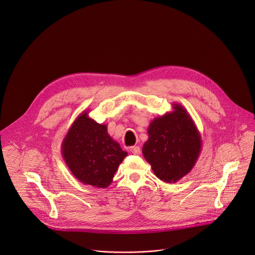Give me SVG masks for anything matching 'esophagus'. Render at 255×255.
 Returning a JSON list of instances; mask_svg holds the SVG:
<instances>
[{
	"label": "esophagus",
	"instance_id": "obj_1",
	"mask_svg": "<svg viewBox=\"0 0 255 255\" xmlns=\"http://www.w3.org/2000/svg\"><path fill=\"white\" fill-rule=\"evenodd\" d=\"M130 151H131V153H133V154H135V155H138V154H140L141 149H140L139 146H132V147L130 148Z\"/></svg>",
	"mask_w": 255,
	"mask_h": 255
}]
</instances>
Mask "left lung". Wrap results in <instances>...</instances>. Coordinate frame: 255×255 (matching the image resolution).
<instances>
[{"label": "left lung", "mask_w": 255, "mask_h": 255, "mask_svg": "<svg viewBox=\"0 0 255 255\" xmlns=\"http://www.w3.org/2000/svg\"><path fill=\"white\" fill-rule=\"evenodd\" d=\"M172 109L150 122L142 153L159 179L174 184L195 166L202 150V138L186 109L176 103Z\"/></svg>", "instance_id": "obj_1"}]
</instances>
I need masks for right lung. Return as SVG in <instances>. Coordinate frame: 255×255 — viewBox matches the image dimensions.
<instances>
[{
    "mask_svg": "<svg viewBox=\"0 0 255 255\" xmlns=\"http://www.w3.org/2000/svg\"><path fill=\"white\" fill-rule=\"evenodd\" d=\"M84 111L71 124L61 143L62 157L82 184L105 189L111 185L120 163L127 156L120 144Z\"/></svg>",
    "mask_w": 255,
    "mask_h": 255,
    "instance_id": "1",
    "label": "right lung"
}]
</instances>
